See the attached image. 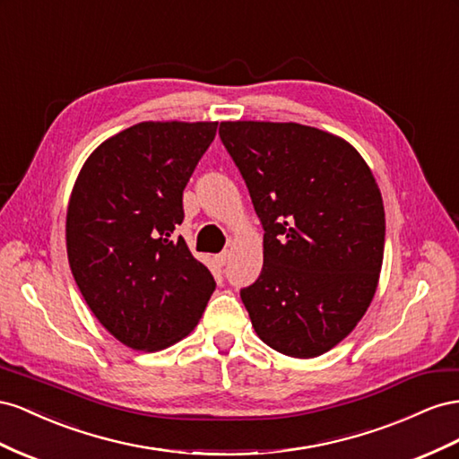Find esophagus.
Here are the masks:
<instances>
[{
  "label": "esophagus",
  "mask_w": 459,
  "mask_h": 459,
  "mask_svg": "<svg viewBox=\"0 0 459 459\" xmlns=\"http://www.w3.org/2000/svg\"><path fill=\"white\" fill-rule=\"evenodd\" d=\"M230 259V252L229 250H225V252H221L219 255H215V261L219 265H227V261Z\"/></svg>",
  "instance_id": "34e87169"
}]
</instances>
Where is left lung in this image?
I'll use <instances>...</instances> for the list:
<instances>
[{
    "mask_svg": "<svg viewBox=\"0 0 459 459\" xmlns=\"http://www.w3.org/2000/svg\"><path fill=\"white\" fill-rule=\"evenodd\" d=\"M264 225V271L240 292L252 326L290 358H317L356 329L377 292L385 205L350 142L316 126L222 121Z\"/></svg>",
    "mask_w": 459,
    "mask_h": 459,
    "instance_id": "obj_1",
    "label": "left lung"
}]
</instances>
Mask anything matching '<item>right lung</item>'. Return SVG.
<instances>
[{
	"mask_svg": "<svg viewBox=\"0 0 459 459\" xmlns=\"http://www.w3.org/2000/svg\"><path fill=\"white\" fill-rule=\"evenodd\" d=\"M217 121H143L88 155L67 207V255L96 319L133 350L188 336L215 290L185 238L182 190L217 134Z\"/></svg>",
	"mask_w": 459,
	"mask_h": 459,
	"instance_id": "add662e5",
	"label": "right lung"
}]
</instances>
